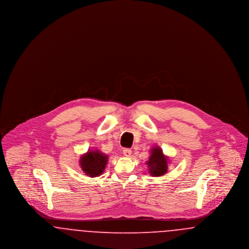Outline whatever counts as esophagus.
Wrapping results in <instances>:
<instances>
[{
    "instance_id": "esophagus-1",
    "label": "esophagus",
    "mask_w": 249,
    "mask_h": 249,
    "mask_svg": "<svg viewBox=\"0 0 249 249\" xmlns=\"http://www.w3.org/2000/svg\"><path fill=\"white\" fill-rule=\"evenodd\" d=\"M123 154H124L125 157H130L131 150H130V148H124V149H123Z\"/></svg>"
}]
</instances>
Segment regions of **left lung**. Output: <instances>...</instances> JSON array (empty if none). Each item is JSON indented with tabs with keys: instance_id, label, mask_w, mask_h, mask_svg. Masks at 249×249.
Returning <instances> with one entry per match:
<instances>
[{
	"instance_id": "1",
	"label": "left lung",
	"mask_w": 249,
	"mask_h": 249,
	"mask_svg": "<svg viewBox=\"0 0 249 249\" xmlns=\"http://www.w3.org/2000/svg\"><path fill=\"white\" fill-rule=\"evenodd\" d=\"M146 165L151 177H161L167 173L168 157L163 154L160 146H153L150 150V157L146 161Z\"/></svg>"
}]
</instances>
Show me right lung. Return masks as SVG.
I'll return each mask as SVG.
<instances>
[{"label": "right lung", "mask_w": 249, "mask_h": 249, "mask_svg": "<svg viewBox=\"0 0 249 249\" xmlns=\"http://www.w3.org/2000/svg\"><path fill=\"white\" fill-rule=\"evenodd\" d=\"M107 161V155L99 150H89L86 154L80 157L79 165L86 176L96 178L104 173Z\"/></svg>", "instance_id": "obj_1"}]
</instances>
